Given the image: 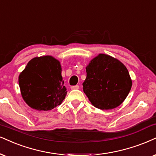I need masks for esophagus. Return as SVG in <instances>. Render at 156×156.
Returning <instances> with one entry per match:
<instances>
[{"label": "esophagus", "instance_id": "34e87169", "mask_svg": "<svg viewBox=\"0 0 156 156\" xmlns=\"http://www.w3.org/2000/svg\"><path fill=\"white\" fill-rule=\"evenodd\" d=\"M71 89L72 90H74V89H78V88H79V86H78V85H76V86H71Z\"/></svg>", "mask_w": 156, "mask_h": 156}]
</instances>
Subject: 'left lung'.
Wrapping results in <instances>:
<instances>
[{"label":"left lung","instance_id":"1","mask_svg":"<svg viewBox=\"0 0 156 156\" xmlns=\"http://www.w3.org/2000/svg\"><path fill=\"white\" fill-rule=\"evenodd\" d=\"M83 89L89 101L100 109H112L125 101L132 87L126 67L109 55L100 54L86 67Z\"/></svg>","mask_w":156,"mask_h":156}]
</instances>
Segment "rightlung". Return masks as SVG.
<instances>
[{
    "label": "right lung",
    "mask_w": 156,
    "mask_h": 156,
    "mask_svg": "<svg viewBox=\"0 0 156 156\" xmlns=\"http://www.w3.org/2000/svg\"><path fill=\"white\" fill-rule=\"evenodd\" d=\"M61 71L60 62L51 56L29 61L19 77L26 103L39 111H48L60 105L67 94Z\"/></svg>",
    "instance_id": "right-lung-1"
}]
</instances>
